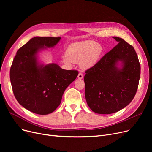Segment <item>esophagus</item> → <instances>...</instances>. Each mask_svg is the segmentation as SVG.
<instances>
[{
	"label": "esophagus",
	"mask_w": 152,
	"mask_h": 152,
	"mask_svg": "<svg viewBox=\"0 0 152 152\" xmlns=\"http://www.w3.org/2000/svg\"><path fill=\"white\" fill-rule=\"evenodd\" d=\"M78 79H83V75L82 73H79L77 76Z\"/></svg>",
	"instance_id": "34e87169"
}]
</instances>
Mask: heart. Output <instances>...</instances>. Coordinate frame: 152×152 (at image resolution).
<instances>
[{
  "instance_id": "1",
  "label": "heart",
  "mask_w": 152,
  "mask_h": 152,
  "mask_svg": "<svg viewBox=\"0 0 152 152\" xmlns=\"http://www.w3.org/2000/svg\"><path fill=\"white\" fill-rule=\"evenodd\" d=\"M103 52L102 47L92 41H86L71 44L66 51L62 61L66 65L80 63L81 67L88 69L99 61Z\"/></svg>"
}]
</instances>
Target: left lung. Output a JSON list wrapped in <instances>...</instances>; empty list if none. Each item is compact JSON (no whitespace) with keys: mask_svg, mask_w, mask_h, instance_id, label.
<instances>
[{"mask_svg":"<svg viewBox=\"0 0 152 152\" xmlns=\"http://www.w3.org/2000/svg\"><path fill=\"white\" fill-rule=\"evenodd\" d=\"M84 76L85 97L94 112L111 114L129 105L136 94L140 65L134 47L120 37Z\"/></svg>","mask_w":152,"mask_h":152,"instance_id":"obj_1","label":"left lung"}]
</instances>
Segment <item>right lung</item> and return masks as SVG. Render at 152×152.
Wrapping results in <instances>:
<instances>
[{"label": "right lung", "mask_w": 152, "mask_h": 152, "mask_svg": "<svg viewBox=\"0 0 152 152\" xmlns=\"http://www.w3.org/2000/svg\"><path fill=\"white\" fill-rule=\"evenodd\" d=\"M61 37H34L17 51L10 71L15 97L28 110L39 115L52 113L60 104L63 94L78 75L56 63L39 62L38 53L53 47Z\"/></svg>", "instance_id": "right-lung-1"}]
</instances>
